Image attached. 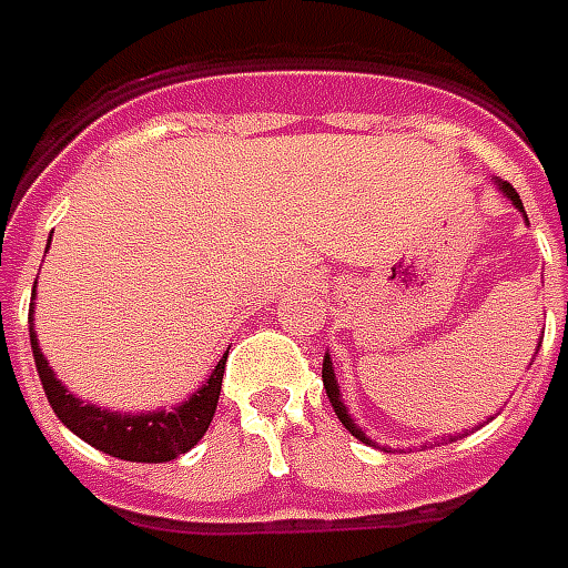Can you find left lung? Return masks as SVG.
<instances>
[{"label":"left lung","instance_id":"8db88e82","mask_svg":"<svg viewBox=\"0 0 568 568\" xmlns=\"http://www.w3.org/2000/svg\"><path fill=\"white\" fill-rule=\"evenodd\" d=\"M498 189L505 192L510 199V204L517 207V211H523V201L520 195L514 192V186L510 183H501L498 180ZM321 379H324V388H327V397H329V406H333V413L339 416V422L348 428V432L355 434L357 440H364V444H369V437L361 428L355 425V419H352V413H348V406L342 404V394H339V382H336V373H333V361H329V355H324V367H321ZM449 440H456V437H449Z\"/></svg>","mask_w":568,"mask_h":568}]
</instances>
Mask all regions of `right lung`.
<instances>
[{
  "label": "right lung",
  "mask_w": 568,
  "mask_h": 568,
  "mask_svg": "<svg viewBox=\"0 0 568 568\" xmlns=\"http://www.w3.org/2000/svg\"><path fill=\"white\" fill-rule=\"evenodd\" d=\"M30 324H33V308H30ZM30 345H33L36 369H39V379H42V388L48 394V404L58 413V419L75 437H82L84 444H91L100 453L124 458V462H149V465L183 456L204 437L213 413H216V400H220V388H223V369H226L229 357V352L220 357V364L213 367L207 382L174 409L110 413V409H100V406L79 400L75 394L67 392V385L54 376V369L48 367L45 355L36 342L33 327H30Z\"/></svg>",
  "instance_id": "right-lung-1"
}]
</instances>
